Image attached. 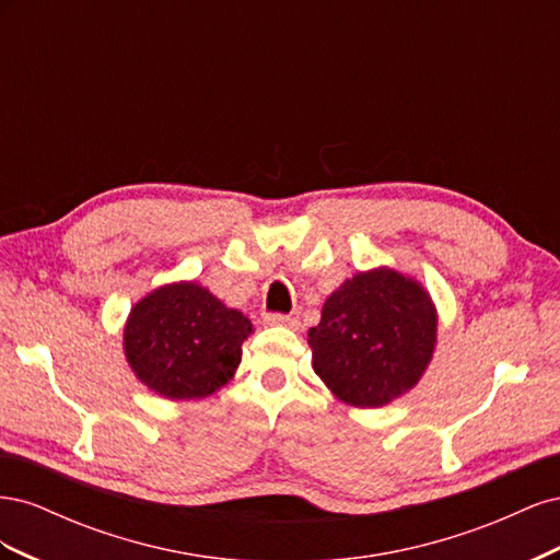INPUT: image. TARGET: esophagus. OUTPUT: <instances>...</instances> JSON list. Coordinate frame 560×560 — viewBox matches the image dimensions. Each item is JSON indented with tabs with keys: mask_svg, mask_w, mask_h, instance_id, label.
Instances as JSON below:
<instances>
[{
	"mask_svg": "<svg viewBox=\"0 0 560 560\" xmlns=\"http://www.w3.org/2000/svg\"><path fill=\"white\" fill-rule=\"evenodd\" d=\"M264 325L268 327H290V329H299V317L292 315H282V313H268L264 315Z\"/></svg>",
	"mask_w": 560,
	"mask_h": 560,
	"instance_id": "esophagus-1",
	"label": "esophagus"
}]
</instances>
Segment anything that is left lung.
Returning a JSON list of instances; mask_svg holds the SVG:
<instances>
[{"label": "left lung", "mask_w": 560, "mask_h": 560, "mask_svg": "<svg viewBox=\"0 0 560 560\" xmlns=\"http://www.w3.org/2000/svg\"><path fill=\"white\" fill-rule=\"evenodd\" d=\"M436 313L422 287L378 268L346 280L308 329L313 369L331 393L376 409L411 389L430 364Z\"/></svg>", "instance_id": "obj_1"}]
</instances>
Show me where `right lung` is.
Here are the masks:
<instances>
[{"mask_svg":"<svg viewBox=\"0 0 560 560\" xmlns=\"http://www.w3.org/2000/svg\"><path fill=\"white\" fill-rule=\"evenodd\" d=\"M252 322L196 282L165 284L130 311L124 348L138 378L167 399H200L229 383Z\"/></svg>","mask_w":560,"mask_h":560,"instance_id":"1","label":"right lung"}]
</instances>
